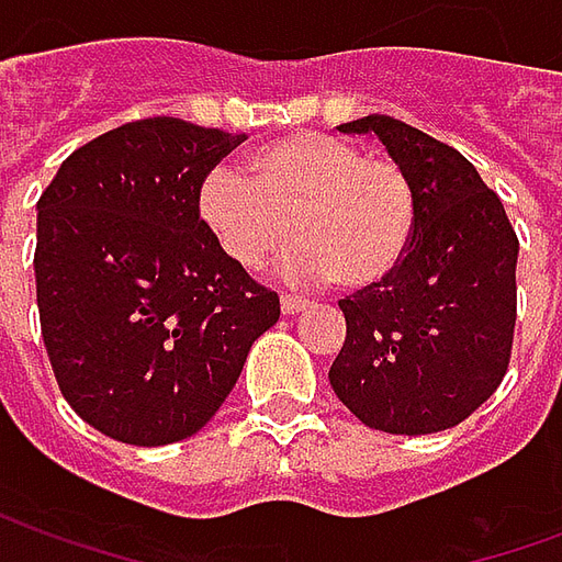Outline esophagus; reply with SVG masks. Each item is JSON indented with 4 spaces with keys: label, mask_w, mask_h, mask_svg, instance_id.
Segmentation results:
<instances>
[{
    "label": "esophagus",
    "mask_w": 562,
    "mask_h": 562,
    "mask_svg": "<svg viewBox=\"0 0 562 562\" xmlns=\"http://www.w3.org/2000/svg\"><path fill=\"white\" fill-rule=\"evenodd\" d=\"M280 306H282V313H285V316H294V313L306 310V306H310V301H306V297H297V294L285 292L280 297Z\"/></svg>",
    "instance_id": "1"
}]
</instances>
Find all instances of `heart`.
<instances>
[{"label": "heart", "instance_id": "1", "mask_svg": "<svg viewBox=\"0 0 562 562\" xmlns=\"http://www.w3.org/2000/svg\"><path fill=\"white\" fill-rule=\"evenodd\" d=\"M198 220L237 268L256 270L297 237L282 258L294 280L367 289L391 277L413 244L418 195L389 153L355 140L297 132L258 147L198 186Z\"/></svg>", "mask_w": 562, "mask_h": 562}]
</instances>
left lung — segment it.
I'll return each instance as SVG.
<instances>
[{"mask_svg":"<svg viewBox=\"0 0 562 562\" xmlns=\"http://www.w3.org/2000/svg\"><path fill=\"white\" fill-rule=\"evenodd\" d=\"M340 132H373L418 195L413 244L397 270L346 294V342L330 385L385 434L458 427L506 376L518 318V234L470 159L403 120L370 114Z\"/></svg>","mask_w":562,"mask_h":562,"instance_id":"1","label":"left lung"}]
</instances>
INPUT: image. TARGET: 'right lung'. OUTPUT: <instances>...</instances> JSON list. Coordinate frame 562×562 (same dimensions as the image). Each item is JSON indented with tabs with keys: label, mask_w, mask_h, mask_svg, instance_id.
<instances>
[{
	"label": "right lung",
	"mask_w": 562,
	"mask_h": 562,
	"mask_svg": "<svg viewBox=\"0 0 562 562\" xmlns=\"http://www.w3.org/2000/svg\"><path fill=\"white\" fill-rule=\"evenodd\" d=\"M244 135L177 116L111 128L38 198L35 294L71 409L128 446H168L216 415L280 297L222 256L198 186Z\"/></svg>",
	"instance_id": "obj_1"
}]
</instances>
